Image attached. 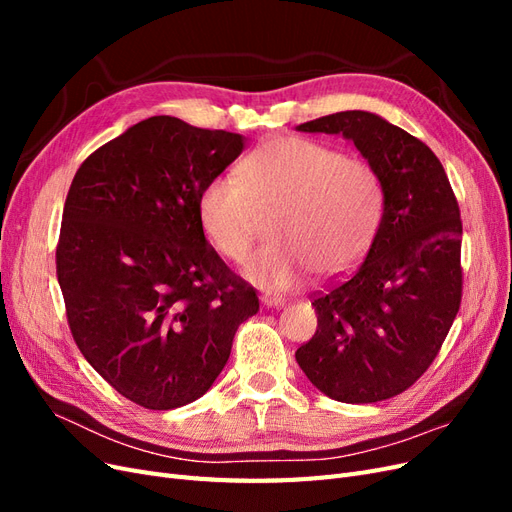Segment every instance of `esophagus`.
Returning a JSON list of instances; mask_svg holds the SVG:
<instances>
[{
    "label": "esophagus",
    "mask_w": 512,
    "mask_h": 512,
    "mask_svg": "<svg viewBox=\"0 0 512 512\" xmlns=\"http://www.w3.org/2000/svg\"><path fill=\"white\" fill-rule=\"evenodd\" d=\"M262 305L265 307H275V309H282L286 305V299L282 297H271V294H265V297H260Z\"/></svg>",
    "instance_id": "1"
}]
</instances>
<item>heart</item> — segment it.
<instances>
[{
    "label": "heart",
    "instance_id": "heart-1",
    "mask_svg": "<svg viewBox=\"0 0 512 512\" xmlns=\"http://www.w3.org/2000/svg\"><path fill=\"white\" fill-rule=\"evenodd\" d=\"M258 211H273L269 237L245 265L247 280L288 290L316 275L352 267L374 241L382 220V185L365 160L286 136L258 147L235 170L215 175L198 194V222L228 260H243L254 241Z\"/></svg>",
    "mask_w": 512,
    "mask_h": 512
}]
</instances>
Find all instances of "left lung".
<instances>
[{
    "instance_id": "8db88e82",
    "label": "left lung",
    "mask_w": 512,
    "mask_h": 512,
    "mask_svg": "<svg viewBox=\"0 0 512 512\" xmlns=\"http://www.w3.org/2000/svg\"><path fill=\"white\" fill-rule=\"evenodd\" d=\"M297 130L342 134L382 185L365 260L314 299L318 329L294 354L320 393L374 404L425 374L459 312V205L436 153L376 113L344 111Z\"/></svg>"
}]
</instances>
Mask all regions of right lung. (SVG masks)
Returning <instances> with one entry per match:
<instances>
[{
	"label": "right lung",
	"mask_w": 512,
	"mask_h": 512,
	"mask_svg": "<svg viewBox=\"0 0 512 512\" xmlns=\"http://www.w3.org/2000/svg\"><path fill=\"white\" fill-rule=\"evenodd\" d=\"M243 149L241 134L158 115L91 153L72 179L57 245L70 331L87 363L143 408L203 397L258 312L196 211L203 185Z\"/></svg>",
	"instance_id": "1"
}]
</instances>
